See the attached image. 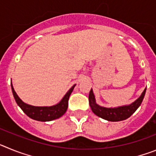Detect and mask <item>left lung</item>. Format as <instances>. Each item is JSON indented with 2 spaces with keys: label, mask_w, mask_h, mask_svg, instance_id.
I'll list each match as a JSON object with an SVG mask.
<instances>
[{
  "label": "left lung",
  "mask_w": 156,
  "mask_h": 156,
  "mask_svg": "<svg viewBox=\"0 0 156 156\" xmlns=\"http://www.w3.org/2000/svg\"><path fill=\"white\" fill-rule=\"evenodd\" d=\"M145 92L146 88L140 94V97L131 104L118 106V107L106 108V107L101 106L97 104L93 90L91 89L89 93V105H90L92 112L95 115L105 119V120L111 121V122L125 120V119H128L132 114L134 113V112L139 108V106L140 105L143 99H144Z\"/></svg>",
  "instance_id": "1"
}]
</instances>
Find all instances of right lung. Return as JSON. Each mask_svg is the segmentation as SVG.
Wrapping results in <instances>:
<instances>
[{
  "label": "right lung",
  "instance_id": "right-lung-1",
  "mask_svg": "<svg viewBox=\"0 0 156 156\" xmlns=\"http://www.w3.org/2000/svg\"><path fill=\"white\" fill-rule=\"evenodd\" d=\"M11 86H12V94L15 98V100L25 114H27L30 118L34 120L48 122V121L58 119L66 113V110L68 108L69 98L76 84L70 88L58 104L52 106H34L23 102L15 91L12 84Z\"/></svg>",
  "mask_w": 156,
  "mask_h": 156
}]
</instances>
